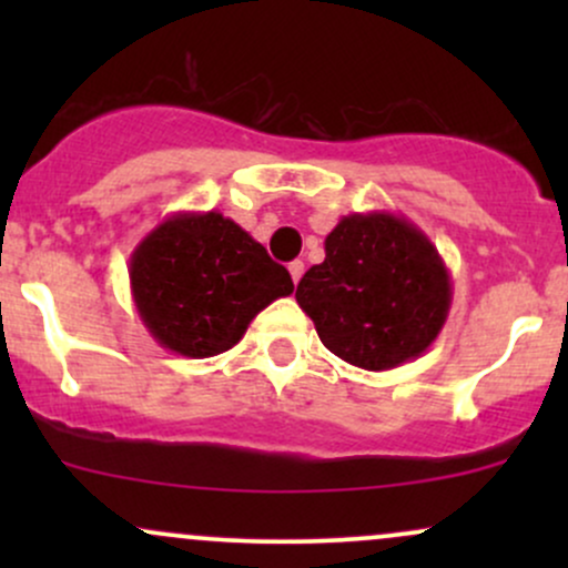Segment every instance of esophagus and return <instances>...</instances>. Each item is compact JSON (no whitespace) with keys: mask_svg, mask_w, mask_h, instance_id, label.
<instances>
[{"mask_svg":"<svg viewBox=\"0 0 568 568\" xmlns=\"http://www.w3.org/2000/svg\"><path fill=\"white\" fill-rule=\"evenodd\" d=\"M288 272H291L293 283H298V280H302V275H304V262H291Z\"/></svg>","mask_w":568,"mask_h":568,"instance_id":"obj_1","label":"esophagus"}]
</instances>
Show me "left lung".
Masks as SVG:
<instances>
[{
	"mask_svg": "<svg viewBox=\"0 0 568 568\" xmlns=\"http://www.w3.org/2000/svg\"><path fill=\"white\" fill-rule=\"evenodd\" d=\"M296 302L336 357L387 371L438 338L452 310V275L408 219L349 213L325 237V262L302 277Z\"/></svg>",
	"mask_w": 568,
	"mask_h": 568,
	"instance_id": "obj_1",
	"label": "left lung"
}]
</instances>
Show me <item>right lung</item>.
Instances as JSON below:
<instances>
[{
  "instance_id": "1",
  "label": "right lung",
  "mask_w": 568,
  "mask_h": 568,
  "mask_svg": "<svg viewBox=\"0 0 568 568\" xmlns=\"http://www.w3.org/2000/svg\"><path fill=\"white\" fill-rule=\"evenodd\" d=\"M128 272L146 331L184 357L232 349L264 306L293 293L288 270L219 211L168 216L135 245Z\"/></svg>"
}]
</instances>
